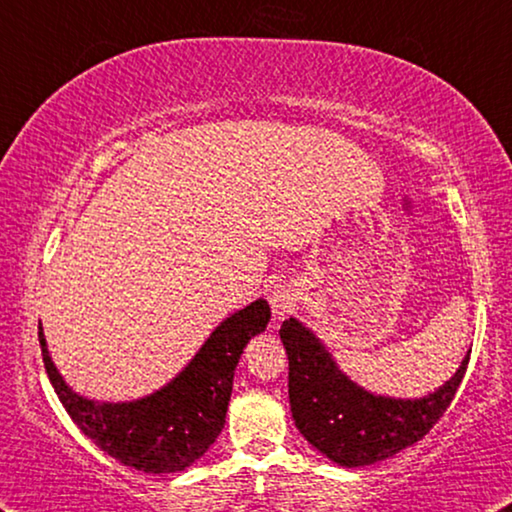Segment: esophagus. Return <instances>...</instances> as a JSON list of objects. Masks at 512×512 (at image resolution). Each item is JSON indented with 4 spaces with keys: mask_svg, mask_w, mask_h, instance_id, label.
I'll use <instances>...</instances> for the list:
<instances>
[{
    "mask_svg": "<svg viewBox=\"0 0 512 512\" xmlns=\"http://www.w3.org/2000/svg\"><path fill=\"white\" fill-rule=\"evenodd\" d=\"M269 303H271L273 317H276V319H282L285 315H289V312H292V308H294L292 287H287V285L273 287V292L269 294Z\"/></svg>",
    "mask_w": 512,
    "mask_h": 512,
    "instance_id": "obj_1",
    "label": "esophagus"
}]
</instances>
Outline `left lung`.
<instances>
[{"label": "left lung", "mask_w": 512, "mask_h": 512, "mask_svg": "<svg viewBox=\"0 0 512 512\" xmlns=\"http://www.w3.org/2000/svg\"><path fill=\"white\" fill-rule=\"evenodd\" d=\"M280 340L289 358L294 423L319 453L340 467L375 464L421 441L453 402L471 354L437 391L402 400L354 384L299 319L282 322Z\"/></svg>", "instance_id": "1"}]
</instances>
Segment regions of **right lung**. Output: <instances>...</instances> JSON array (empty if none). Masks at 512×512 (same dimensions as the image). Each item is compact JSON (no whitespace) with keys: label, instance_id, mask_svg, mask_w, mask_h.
I'll return each instance as SVG.
<instances>
[{"label":"right lung","instance_id":"obj_1","mask_svg":"<svg viewBox=\"0 0 512 512\" xmlns=\"http://www.w3.org/2000/svg\"><path fill=\"white\" fill-rule=\"evenodd\" d=\"M271 308L257 299L216 326L170 384L133 402H96L66 384L52 363L43 329L45 372L68 416L101 451L144 474H174L209 451L225 425L236 363L250 338L266 329Z\"/></svg>","mask_w":512,"mask_h":512}]
</instances>
